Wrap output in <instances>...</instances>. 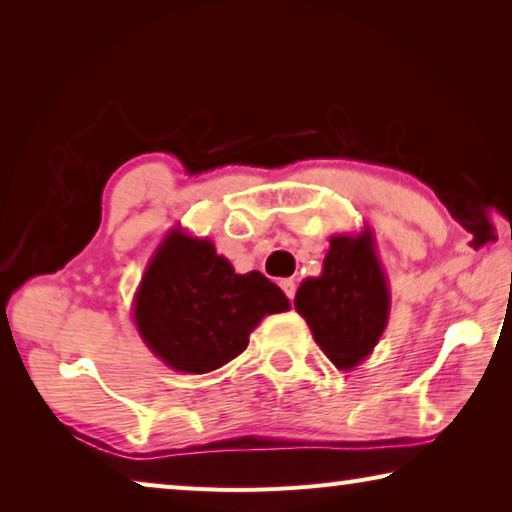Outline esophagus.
<instances>
[{
    "mask_svg": "<svg viewBox=\"0 0 512 512\" xmlns=\"http://www.w3.org/2000/svg\"><path fill=\"white\" fill-rule=\"evenodd\" d=\"M280 287L284 293H287V298L293 300V296H296V282H293L291 277H284V280H280Z\"/></svg>",
    "mask_w": 512,
    "mask_h": 512,
    "instance_id": "1",
    "label": "esophagus"
}]
</instances>
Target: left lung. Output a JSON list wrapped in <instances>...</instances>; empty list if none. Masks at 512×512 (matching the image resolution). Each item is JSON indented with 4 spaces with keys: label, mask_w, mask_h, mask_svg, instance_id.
I'll return each mask as SVG.
<instances>
[{
    "label": "left lung",
    "mask_w": 512,
    "mask_h": 512,
    "mask_svg": "<svg viewBox=\"0 0 512 512\" xmlns=\"http://www.w3.org/2000/svg\"><path fill=\"white\" fill-rule=\"evenodd\" d=\"M293 305L339 370H352L375 350L391 314V289L368 225L359 235L329 239L323 271L302 280Z\"/></svg>",
    "instance_id": "1"
}]
</instances>
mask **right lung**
Wrapping results in <instances>:
<instances>
[{
	"mask_svg": "<svg viewBox=\"0 0 512 512\" xmlns=\"http://www.w3.org/2000/svg\"><path fill=\"white\" fill-rule=\"evenodd\" d=\"M289 298L259 271L239 275L210 239L173 228L155 248L133 298V320L155 357L178 372H212L248 348Z\"/></svg>",
	"mask_w": 512,
	"mask_h": 512,
	"instance_id": "add662e5",
	"label": "right lung"
}]
</instances>
